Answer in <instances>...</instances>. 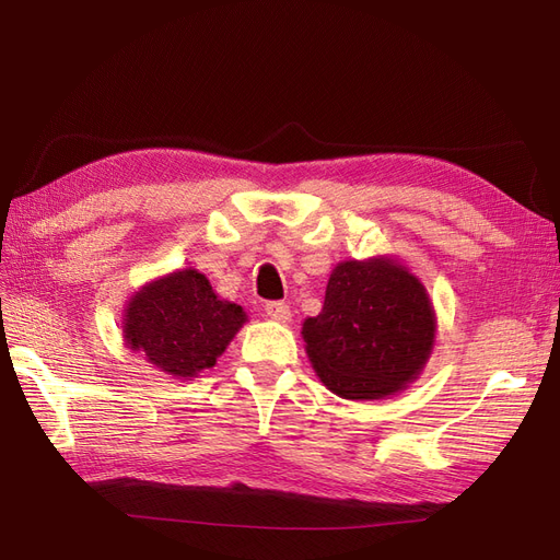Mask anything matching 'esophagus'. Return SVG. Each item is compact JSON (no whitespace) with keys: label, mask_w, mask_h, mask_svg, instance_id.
<instances>
[{"label":"esophagus","mask_w":560,"mask_h":560,"mask_svg":"<svg viewBox=\"0 0 560 560\" xmlns=\"http://www.w3.org/2000/svg\"><path fill=\"white\" fill-rule=\"evenodd\" d=\"M266 315L270 319H276V322H290L292 319V311H290V306H287L284 301H270V303H266Z\"/></svg>","instance_id":"34e87169"}]
</instances>
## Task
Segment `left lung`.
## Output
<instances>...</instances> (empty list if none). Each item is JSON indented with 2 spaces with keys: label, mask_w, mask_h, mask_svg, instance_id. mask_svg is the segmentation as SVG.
<instances>
[{
  "label": "left lung",
  "mask_w": 560,
  "mask_h": 560,
  "mask_svg": "<svg viewBox=\"0 0 560 560\" xmlns=\"http://www.w3.org/2000/svg\"><path fill=\"white\" fill-rule=\"evenodd\" d=\"M319 381L343 399H385L425 369L436 313L425 284L397 257L336 264L317 317L301 329Z\"/></svg>",
  "instance_id": "1"
}]
</instances>
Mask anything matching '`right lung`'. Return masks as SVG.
Listing matches in <instances>:
<instances>
[{
  "mask_svg": "<svg viewBox=\"0 0 560 560\" xmlns=\"http://www.w3.org/2000/svg\"><path fill=\"white\" fill-rule=\"evenodd\" d=\"M247 322L243 306L219 299L196 268H179L142 284L124 311V341L163 374L191 381Z\"/></svg>",
  "mask_w": 560,
  "mask_h": 560,
  "instance_id": "obj_1",
  "label": "right lung"
}]
</instances>
